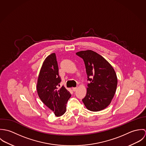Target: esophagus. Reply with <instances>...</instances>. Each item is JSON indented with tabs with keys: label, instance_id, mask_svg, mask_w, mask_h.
Segmentation results:
<instances>
[{
	"label": "esophagus",
	"instance_id": "34e87169",
	"mask_svg": "<svg viewBox=\"0 0 146 146\" xmlns=\"http://www.w3.org/2000/svg\"><path fill=\"white\" fill-rule=\"evenodd\" d=\"M77 89H78L77 87H74V88H72V90H73L74 92H75V91L77 90Z\"/></svg>",
	"mask_w": 146,
	"mask_h": 146
}]
</instances>
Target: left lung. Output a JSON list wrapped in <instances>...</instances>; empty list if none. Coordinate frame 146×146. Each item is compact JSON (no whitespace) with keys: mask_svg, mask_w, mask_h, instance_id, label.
Wrapping results in <instances>:
<instances>
[{"mask_svg":"<svg viewBox=\"0 0 146 146\" xmlns=\"http://www.w3.org/2000/svg\"><path fill=\"white\" fill-rule=\"evenodd\" d=\"M85 63L88 76L87 92L82 100L91 111H99L110 104L116 90L117 79L112 66L103 57L91 50L76 53Z\"/></svg>","mask_w":146,"mask_h":146,"instance_id":"1","label":"left lung"}]
</instances>
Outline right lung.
Returning a JSON list of instances; mask_svg holds the SVG:
<instances>
[{"mask_svg":"<svg viewBox=\"0 0 146 146\" xmlns=\"http://www.w3.org/2000/svg\"><path fill=\"white\" fill-rule=\"evenodd\" d=\"M58 66L55 53L49 55L44 60L38 77L37 92L42 102L52 110L56 116H61L66 110L70 93L62 86L58 73Z\"/></svg>","mask_w":146,"mask_h":146,"instance_id":"obj_1","label":"right lung"}]
</instances>
